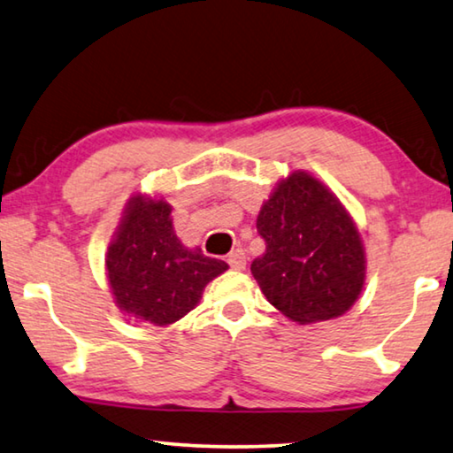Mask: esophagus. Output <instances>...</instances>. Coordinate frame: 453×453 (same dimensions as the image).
I'll list each match as a JSON object with an SVG mask.
<instances>
[{"instance_id": "esophagus-1", "label": "esophagus", "mask_w": 453, "mask_h": 453, "mask_svg": "<svg viewBox=\"0 0 453 453\" xmlns=\"http://www.w3.org/2000/svg\"><path fill=\"white\" fill-rule=\"evenodd\" d=\"M227 265L232 266L234 270H244L246 268V254L244 250H234V252H229L227 256Z\"/></svg>"}]
</instances>
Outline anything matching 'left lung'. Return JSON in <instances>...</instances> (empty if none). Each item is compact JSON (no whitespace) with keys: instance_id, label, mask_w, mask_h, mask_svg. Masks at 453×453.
Segmentation results:
<instances>
[{"instance_id":"8db88e82","label":"left lung","mask_w":453,"mask_h":453,"mask_svg":"<svg viewBox=\"0 0 453 453\" xmlns=\"http://www.w3.org/2000/svg\"><path fill=\"white\" fill-rule=\"evenodd\" d=\"M266 252L252 274L270 305L309 326L352 309L366 280V250L352 215L323 180L305 171L280 179L262 203Z\"/></svg>"}]
</instances>
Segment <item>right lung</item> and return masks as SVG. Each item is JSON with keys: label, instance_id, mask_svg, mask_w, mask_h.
<instances>
[{"label": "right lung", "instance_id": "1", "mask_svg": "<svg viewBox=\"0 0 453 453\" xmlns=\"http://www.w3.org/2000/svg\"><path fill=\"white\" fill-rule=\"evenodd\" d=\"M173 205L158 195L127 199L105 254L113 301L132 321L165 327L197 307L207 282L229 268L187 248L173 227Z\"/></svg>", "mask_w": 453, "mask_h": 453}]
</instances>
